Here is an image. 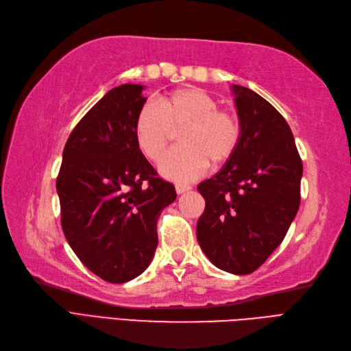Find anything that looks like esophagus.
Returning <instances> with one entry per match:
<instances>
[{"label": "esophagus", "mask_w": 351, "mask_h": 351, "mask_svg": "<svg viewBox=\"0 0 351 351\" xmlns=\"http://www.w3.org/2000/svg\"><path fill=\"white\" fill-rule=\"evenodd\" d=\"M175 188H176L178 194H184V192H186V191L191 189V186H189V185H185V184H176Z\"/></svg>", "instance_id": "1"}]
</instances>
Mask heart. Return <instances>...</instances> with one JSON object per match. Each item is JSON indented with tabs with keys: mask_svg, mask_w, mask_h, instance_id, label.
Here are the masks:
<instances>
[{
	"mask_svg": "<svg viewBox=\"0 0 351 351\" xmlns=\"http://www.w3.org/2000/svg\"><path fill=\"white\" fill-rule=\"evenodd\" d=\"M217 106V100L198 87L176 88L157 99V105L145 104L134 123L138 150L153 163H160L175 131H180L182 145L160 166L163 176L178 182L198 178L208 162L213 166L226 163L239 147L242 127L233 112Z\"/></svg>",
	"mask_w": 351,
	"mask_h": 351,
	"instance_id": "b5f03b06",
	"label": "heart"
}]
</instances>
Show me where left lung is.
<instances>
[{
  "label": "left lung",
  "mask_w": 351,
  "mask_h": 351,
  "mask_svg": "<svg viewBox=\"0 0 351 351\" xmlns=\"http://www.w3.org/2000/svg\"><path fill=\"white\" fill-rule=\"evenodd\" d=\"M242 138L232 159L198 185L201 250L217 268L254 273L282 242L300 206L303 165L286 119L252 90L233 86Z\"/></svg>",
  "instance_id": "1"
}]
</instances>
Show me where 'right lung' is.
Returning <instances> with one entry per match:
<instances>
[{
    "label": "right lung",
    "mask_w": 351,
    "mask_h": 351,
    "mask_svg": "<svg viewBox=\"0 0 351 351\" xmlns=\"http://www.w3.org/2000/svg\"><path fill=\"white\" fill-rule=\"evenodd\" d=\"M141 92L140 84L109 90L71 131L56 176L65 239L108 282L130 281L149 267L157 219L176 198L135 143Z\"/></svg>",
    "instance_id": "add662e5"
}]
</instances>
